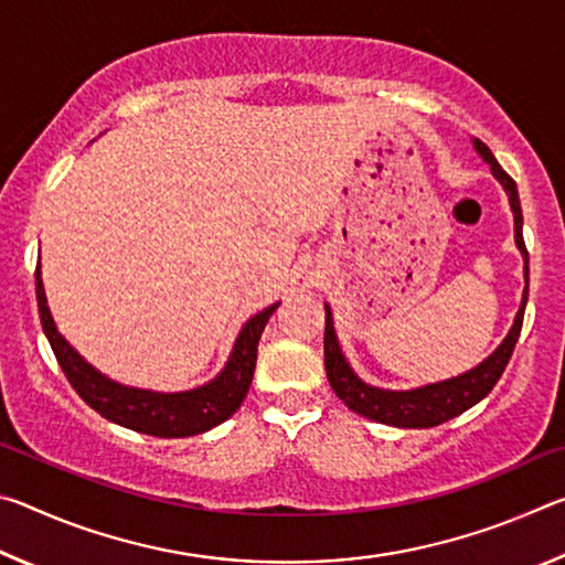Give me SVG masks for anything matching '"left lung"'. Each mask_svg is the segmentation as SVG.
Listing matches in <instances>:
<instances>
[{
  "label": "left lung",
  "instance_id": "left-lung-1",
  "mask_svg": "<svg viewBox=\"0 0 565 565\" xmlns=\"http://www.w3.org/2000/svg\"><path fill=\"white\" fill-rule=\"evenodd\" d=\"M473 147L486 164H491L493 177L501 181L505 194H509L513 226H515V246L521 248L523 262H525V289H523L521 309L515 313L509 337L501 341V347L495 349L489 359L478 363L476 369L466 371L461 376L438 381V384H428L420 388L386 391V388L363 384V381L353 374L349 361L343 359L341 353L337 331H333L331 309L327 306L323 363H327L329 384L333 388V394H337L351 411H356V414L366 416L371 420H379V424H388L398 428H431V426L444 424L448 418L463 414V411L476 406L478 401L491 394L495 381L501 379L505 366H509L515 341L521 337L523 311H525V301H529V252H525V242H523V214H521L519 189H515V181L505 174L499 161H495V157L491 154V149L486 147L481 139H473Z\"/></svg>",
  "mask_w": 565,
  "mask_h": 565
}]
</instances>
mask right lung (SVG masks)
I'll return each instance as SVG.
<instances>
[{
    "instance_id": "1",
    "label": "right lung",
    "mask_w": 565,
    "mask_h": 565,
    "mask_svg": "<svg viewBox=\"0 0 565 565\" xmlns=\"http://www.w3.org/2000/svg\"><path fill=\"white\" fill-rule=\"evenodd\" d=\"M34 279L42 329L72 388L104 418L124 428H131V431L159 438L204 434L209 428L224 424L228 416H234V411L242 406L248 386H252L262 331L276 311V306H279L274 303L244 323L234 343L232 356H228L224 371L214 381L191 391H179V394H157V391L147 388L121 386L117 381L99 374L92 363L84 361L74 351V347H70V341L56 331L52 311L46 306L40 266H36Z\"/></svg>"
}]
</instances>
